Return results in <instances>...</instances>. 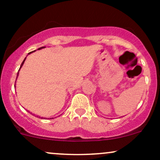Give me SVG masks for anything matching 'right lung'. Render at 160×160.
Returning <instances> with one entry per match:
<instances>
[{
	"label": "right lung",
	"instance_id": "right-lung-1",
	"mask_svg": "<svg viewBox=\"0 0 160 160\" xmlns=\"http://www.w3.org/2000/svg\"><path fill=\"white\" fill-rule=\"evenodd\" d=\"M44 47H40V48H39V49H43V48H44ZM34 51H35V50H34ZM34 51H32V52H29V53H28V55H29V54H30V53H32V52H34ZM25 59H26V57H25V59H24V60H23L22 63V65H21V66H20V68H22V65H23V64H24V62H25ZM20 68H19V70H20ZM19 71H18V74H17V77H16V79H17V78H18V75H19ZM15 87H16V86H15ZM41 118H43V117H41ZM52 119H53V118H52Z\"/></svg>",
	"mask_w": 160,
	"mask_h": 160
}]
</instances>
